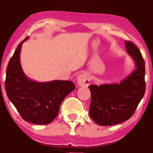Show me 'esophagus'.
Instances as JSON below:
<instances>
[{"label": "esophagus", "instance_id": "34e87169", "mask_svg": "<svg viewBox=\"0 0 153 153\" xmlns=\"http://www.w3.org/2000/svg\"><path fill=\"white\" fill-rule=\"evenodd\" d=\"M77 84L79 86H84V87H88L90 84V80L89 76L85 73H83V74H79L77 76Z\"/></svg>", "mask_w": 153, "mask_h": 153}]
</instances>
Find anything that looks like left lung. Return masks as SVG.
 Instances as JSON below:
<instances>
[{
  "label": "left lung",
  "instance_id": "1",
  "mask_svg": "<svg viewBox=\"0 0 153 153\" xmlns=\"http://www.w3.org/2000/svg\"><path fill=\"white\" fill-rule=\"evenodd\" d=\"M136 69L120 83L90 85V116L100 126H112L129 119L145 94V63L137 46L125 41Z\"/></svg>",
  "mask_w": 153,
  "mask_h": 153
}]
</instances>
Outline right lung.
I'll return each mask as SVG.
<instances>
[{
	"label": "right lung",
	"instance_id": "add662e5",
	"mask_svg": "<svg viewBox=\"0 0 153 153\" xmlns=\"http://www.w3.org/2000/svg\"><path fill=\"white\" fill-rule=\"evenodd\" d=\"M27 39L19 43L8 63L6 93L24 120L37 125L49 124L58 115L62 101L75 89V85L70 81L37 82L29 79L20 62L22 45Z\"/></svg>",
	"mask_w": 153,
	"mask_h": 153
}]
</instances>
